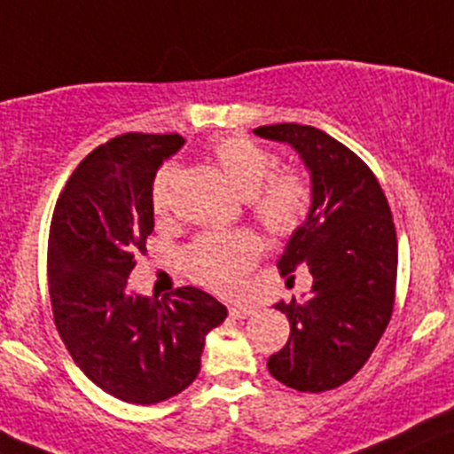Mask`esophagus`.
Wrapping results in <instances>:
<instances>
[{"mask_svg": "<svg viewBox=\"0 0 454 454\" xmlns=\"http://www.w3.org/2000/svg\"><path fill=\"white\" fill-rule=\"evenodd\" d=\"M230 314L234 318H249L254 314V308H252V305H240V303L239 305H231Z\"/></svg>", "mask_w": 454, "mask_h": 454, "instance_id": "esophagus-1", "label": "esophagus"}]
</instances>
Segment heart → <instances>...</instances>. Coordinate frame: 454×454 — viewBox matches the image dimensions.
Instances as JSON below:
<instances>
[{
	"label": "heart",
	"instance_id": "obj_1",
	"mask_svg": "<svg viewBox=\"0 0 454 454\" xmlns=\"http://www.w3.org/2000/svg\"><path fill=\"white\" fill-rule=\"evenodd\" d=\"M215 165L239 196L249 198L254 215L274 234H289L305 218L309 207V187L299 174L270 176L274 160L247 137H223L211 146ZM174 167L167 165L155 174L151 187V207L165 214ZM261 254V243L252 234L202 236L184 252L189 276L215 292H236L243 276Z\"/></svg>",
	"mask_w": 454,
	"mask_h": 454
}]
</instances>
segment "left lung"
I'll return each instance as SVG.
<instances>
[{"mask_svg":"<svg viewBox=\"0 0 454 454\" xmlns=\"http://www.w3.org/2000/svg\"><path fill=\"white\" fill-rule=\"evenodd\" d=\"M254 133L292 146L309 174V211L289 236L278 270L289 276L303 262L314 285L301 301L274 305L287 317L289 339L267 359V370L299 392L332 390L364 368L390 323L396 285L390 207L364 160L321 129L283 122Z\"/></svg>","mask_w":454,"mask_h":454,"instance_id":"1","label":"left lung"}]
</instances>
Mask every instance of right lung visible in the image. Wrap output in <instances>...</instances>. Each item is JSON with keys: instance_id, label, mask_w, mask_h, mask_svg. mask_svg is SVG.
Segmentation results:
<instances>
[{"instance_id": "add662e5", "label": "right lung", "mask_w": 454, "mask_h": 454, "mask_svg": "<svg viewBox=\"0 0 454 454\" xmlns=\"http://www.w3.org/2000/svg\"><path fill=\"white\" fill-rule=\"evenodd\" d=\"M183 136L124 133L82 160L55 205L49 289L55 325L77 368L106 395L151 405L200 372L205 339L227 308L198 287L155 303L129 289L153 231L151 187Z\"/></svg>"}]
</instances>
